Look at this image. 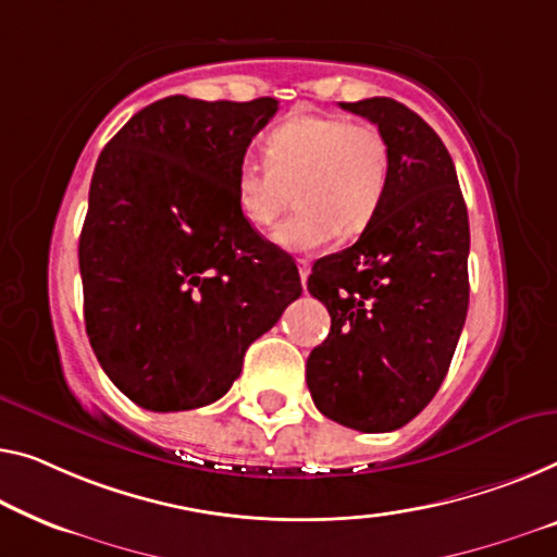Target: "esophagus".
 I'll return each instance as SVG.
<instances>
[{"instance_id": "1", "label": "esophagus", "mask_w": 557, "mask_h": 557, "mask_svg": "<svg viewBox=\"0 0 557 557\" xmlns=\"http://www.w3.org/2000/svg\"><path fill=\"white\" fill-rule=\"evenodd\" d=\"M297 268H300V280H302V287H305L307 277H310V262H307V260H297Z\"/></svg>"}]
</instances>
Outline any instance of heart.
<instances>
[{
  "mask_svg": "<svg viewBox=\"0 0 557 557\" xmlns=\"http://www.w3.org/2000/svg\"><path fill=\"white\" fill-rule=\"evenodd\" d=\"M389 182V147L370 122L337 114H295L264 139V162H239L235 199L255 230L275 225L293 202L300 210L275 230L285 250H320L337 237L360 235L375 220Z\"/></svg>",
  "mask_w": 557,
  "mask_h": 557,
  "instance_id": "1",
  "label": "heart"
}]
</instances>
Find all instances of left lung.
I'll return each mask as SVG.
<instances>
[{
    "label": "left lung",
    "mask_w": 557,
    "mask_h": 557,
    "mask_svg": "<svg viewBox=\"0 0 557 557\" xmlns=\"http://www.w3.org/2000/svg\"><path fill=\"white\" fill-rule=\"evenodd\" d=\"M389 147V182L352 247L314 262L332 325L307 358L318 410L360 433L410 422L443 385L470 300L468 207L435 129L389 97L339 102Z\"/></svg>",
    "instance_id": "1"
}]
</instances>
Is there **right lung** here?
<instances>
[{"label":"right lung","instance_id":"add662e5","mask_svg":"<svg viewBox=\"0 0 557 557\" xmlns=\"http://www.w3.org/2000/svg\"><path fill=\"white\" fill-rule=\"evenodd\" d=\"M277 99L145 107L99 154L79 235L89 345L154 412L220 400L302 295L297 268L239 218L235 174Z\"/></svg>","mask_w":557,"mask_h":557}]
</instances>
